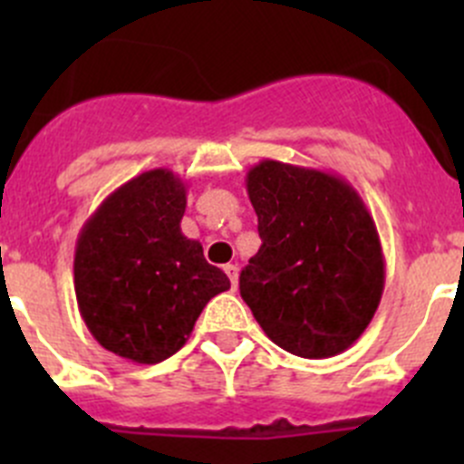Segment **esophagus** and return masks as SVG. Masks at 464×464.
I'll use <instances>...</instances> for the list:
<instances>
[{"mask_svg":"<svg viewBox=\"0 0 464 464\" xmlns=\"http://www.w3.org/2000/svg\"><path fill=\"white\" fill-rule=\"evenodd\" d=\"M224 274L228 276L233 292H236V289H237V265H224Z\"/></svg>","mask_w":464,"mask_h":464,"instance_id":"1","label":"esophagus"}]
</instances>
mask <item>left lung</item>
Returning <instances> with one entry per match:
<instances>
[{"label":"left lung","mask_w":464,"mask_h":464,"mask_svg":"<svg viewBox=\"0 0 464 464\" xmlns=\"http://www.w3.org/2000/svg\"><path fill=\"white\" fill-rule=\"evenodd\" d=\"M260 249L240 294L265 334L303 359L348 350L375 316L386 265L357 190L339 175L262 159L246 172Z\"/></svg>","instance_id":"1"}]
</instances>
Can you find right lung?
Instances as JSON below:
<instances>
[{
	"mask_svg": "<svg viewBox=\"0 0 464 464\" xmlns=\"http://www.w3.org/2000/svg\"><path fill=\"white\" fill-rule=\"evenodd\" d=\"M186 184L141 172L96 208L76 242L73 287L93 339L134 363H159L188 341L206 303L231 287L181 233Z\"/></svg>",
	"mask_w": 464,
	"mask_h": 464,
	"instance_id": "1",
	"label": "right lung"
}]
</instances>
